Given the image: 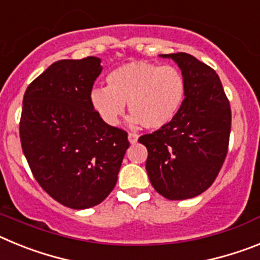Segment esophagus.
Returning <instances> with one entry per match:
<instances>
[{
  "label": "esophagus",
  "mask_w": 260,
  "mask_h": 260,
  "mask_svg": "<svg viewBox=\"0 0 260 260\" xmlns=\"http://www.w3.org/2000/svg\"><path fill=\"white\" fill-rule=\"evenodd\" d=\"M127 138H128V142H130L132 144L137 143L138 142V134H135V133H128Z\"/></svg>",
  "instance_id": "obj_1"
}]
</instances>
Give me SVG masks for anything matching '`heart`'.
I'll return each instance as SVG.
<instances>
[{"mask_svg":"<svg viewBox=\"0 0 260 260\" xmlns=\"http://www.w3.org/2000/svg\"><path fill=\"white\" fill-rule=\"evenodd\" d=\"M186 96L182 73L174 66H160L147 61L121 65L107 75V87L89 91L91 108L99 118L116 126L130 110L128 122L151 130L165 127L180 113Z\"/></svg>","mask_w":260,"mask_h":260,"instance_id":"obj_1","label":"heart"}]
</instances>
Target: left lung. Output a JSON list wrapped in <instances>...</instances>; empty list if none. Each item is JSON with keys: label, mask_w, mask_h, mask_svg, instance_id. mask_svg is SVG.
Instances as JSON below:
<instances>
[{"label": "left lung", "mask_w": 260, "mask_h": 260, "mask_svg": "<svg viewBox=\"0 0 260 260\" xmlns=\"http://www.w3.org/2000/svg\"><path fill=\"white\" fill-rule=\"evenodd\" d=\"M181 69L186 96L165 127L138 141L148 150L146 169L153 189L171 201L194 198L213 183L228 152L231 105L216 71L187 53L160 54Z\"/></svg>", "instance_id": "left-lung-1"}]
</instances>
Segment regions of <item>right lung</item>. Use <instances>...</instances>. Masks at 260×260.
<instances>
[{
  "instance_id": "obj_1",
  "label": "right lung",
  "mask_w": 260,
  "mask_h": 260,
  "mask_svg": "<svg viewBox=\"0 0 260 260\" xmlns=\"http://www.w3.org/2000/svg\"><path fill=\"white\" fill-rule=\"evenodd\" d=\"M102 70L98 57L61 59L39 75L23 98V153L41 187L73 210L107 198L130 146L127 133L103 122L89 104Z\"/></svg>"
}]
</instances>
